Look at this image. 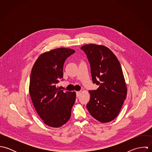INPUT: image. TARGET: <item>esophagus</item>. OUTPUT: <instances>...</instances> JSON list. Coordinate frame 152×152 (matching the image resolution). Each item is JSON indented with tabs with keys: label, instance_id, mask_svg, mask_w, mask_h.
<instances>
[{
	"label": "esophagus",
	"instance_id": "esophagus-1",
	"mask_svg": "<svg viewBox=\"0 0 152 152\" xmlns=\"http://www.w3.org/2000/svg\"><path fill=\"white\" fill-rule=\"evenodd\" d=\"M80 94H81V92H80V91H77V92H76V95H77V96L78 97V96H80Z\"/></svg>",
	"mask_w": 152,
	"mask_h": 152
}]
</instances>
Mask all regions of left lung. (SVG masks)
<instances>
[{"label":"left lung","mask_w":152,"mask_h":152,"mask_svg":"<svg viewBox=\"0 0 152 152\" xmlns=\"http://www.w3.org/2000/svg\"><path fill=\"white\" fill-rule=\"evenodd\" d=\"M81 49L87 55L94 84L99 86L89 91L87 108L97 121L107 123L119 114L127 95V88L119 61L104 45L86 44Z\"/></svg>","instance_id":"8db88e82"}]
</instances>
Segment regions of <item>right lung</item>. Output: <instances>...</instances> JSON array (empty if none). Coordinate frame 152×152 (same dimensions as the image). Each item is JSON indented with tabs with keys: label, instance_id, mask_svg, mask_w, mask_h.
<instances>
[{
	"label": "right lung",
	"instance_id": "right-lung-1",
	"mask_svg": "<svg viewBox=\"0 0 152 152\" xmlns=\"http://www.w3.org/2000/svg\"><path fill=\"white\" fill-rule=\"evenodd\" d=\"M75 51L59 48L40 55L30 74L29 92L38 115L48 126L60 127L69 119L75 101V92L56 87L63 79L66 59Z\"/></svg>",
	"mask_w": 152,
	"mask_h": 152
}]
</instances>
